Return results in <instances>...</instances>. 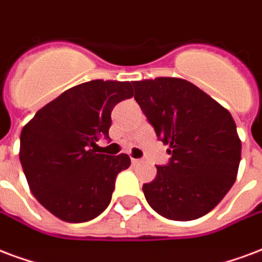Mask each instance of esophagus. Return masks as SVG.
Wrapping results in <instances>:
<instances>
[{"label":"esophagus","instance_id":"obj_1","mask_svg":"<svg viewBox=\"0 0 262 262\" xmlns=\"http://www.w3.org/2000/svg\"><path fill=\"white\" fill-rule=\"evenodd\" d=\"M139 161H141V160H139V159H134V157H133V159H131V163H133V164H138Z\"/></svg>","mask_w":262,"mask_h":262}]
</instances>
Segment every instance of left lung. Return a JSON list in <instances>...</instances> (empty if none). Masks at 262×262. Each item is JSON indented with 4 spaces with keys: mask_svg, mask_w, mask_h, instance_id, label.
<instances>
[{
    "mask_svg": "<svg viewBox=\"0 0 262 262\" xmlns=\"http://www.w3.org/2000/svg\"><path fill=\"white\" fill-rule=\"evenodd\" d=\"M135 101L167 145L170 161L143 184L149 206L174 221L210 213L235 184L242 143L231 113L192 82L174 77L133 81Z\"/></svg>",
    "mask_w": 262,
    "mask_h": 262,
    "instance_id": "1",
    "label": "left lung"
}]
</instances>
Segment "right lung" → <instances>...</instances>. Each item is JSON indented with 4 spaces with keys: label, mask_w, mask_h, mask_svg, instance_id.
I'll return each instance as SVG.
<instances>
[{
    "label": "right lung",
    "mask_w": 262,
    "mask_h": 262,
    "mask_svg": "<svg viewBox=\"0 0 262 262\" xmlns=\"http://www.w3.org/2000/svg\"><path fill=\"white\" fill-rule=\"evenodd\" d=\"M134 95L129 81L92 80L73 86L40 109L23 127L20 157L31 193L66 222H85L109 206L127 155L96 153L109 138L112 110Z\"/></svg>",
    "instance_id": "1"
}]
</instances>
